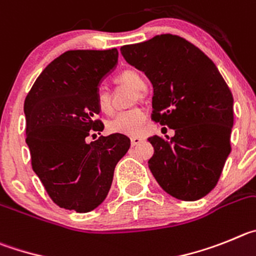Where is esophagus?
Here are the masks:
<instances>
[{
  "label": "esophagus",
  "mask_w": 256,
  "mask_h": 256,
  "mask_svg": "<svg viewBox=\"0 0 256 256\" xmlns=\"http://www.w3.org/2000/svg\"><path fill=\"white\" fill-rule=\"evenodd\" d=\"M142 138H139V136H132L131 138V145H132V146H135V145H138L139 144V142H142Z\"/></svg>",
  "instance_id": "esophagus-1"
}]
</instances>
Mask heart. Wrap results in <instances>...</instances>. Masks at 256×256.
I'll list each match as a JSON object with an SVG mask.
<instances>
[{
	"label": "heart",
	"instance_id": "obj_1",
	"mask_svg": "<svg viewBox=\"0 0 256 256\" xmlns=\"http://www.w3.org/2000/svg\"><path fill=\"white\" fill-rule=\"evenodd\" d=\"M117 82L120 84L128 85L132 88L136 93H142L146 89V82L142 79L138 71L135 70H125L121 72L117 78ZM96 107L100 112L104 114H110L112 112L111 100H110V94L107 92H98L96 93ZM145 112L140 108H134L128 111L120 112L118 114L107 124V128L112 134H122V135H140L142 130V126L145 124Z\"/></svg>",
	"mask_w": 256,
	"mask_h": 256
}]
</instances>
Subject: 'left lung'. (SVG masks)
Returning a JSON list of instances; mask_svg holds the SVG:
<instances>
[{
	"instance_id": "1",
	"label": "left lung",
	"mask_w": 256,
	"mask_h": 256,
	"mask_svg": "<svg viewBox=\"0 0 256 256\" xmlns=\"http://www.w3.org/2000/svg\"><path fill=\"white\" fill-rule=\"evenodd\" d=\"M128 64L153 85L152 120L174 136L149 138V170L160 188L185 202L217 185L231 153L234 96L213 61L192 43L172 34L121 47Z\"/></svg>"
}]
</instances>
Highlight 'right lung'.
Here are the masks:
<instances>
[{
	"label": "right lung",
	"mask_w": 256,
	"mask_h": 256,
	"mask_svg": "<svg viewBox=\"0 0 256 256\" xmlns=\"http://www.w3.org/2000/svg\"><path fill=\"white\" fill-rule=\"evenodd\" d=\"M117 60V48L68 50L42 71L25 98L32 167L60 208L86 213L100 206L114 167L130 148L122 134L86 142L104 128L96 120V98Z\"/></svg>",
	"instance_id": "add662e5"
}]
</instances>
